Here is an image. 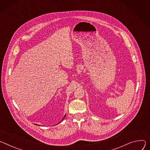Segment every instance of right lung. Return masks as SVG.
I'll return each mask as SVG.
<instances>
[{
	"label": "right lung",
	"instance_id": "1",
	"mask_svg": "<svg viewBox=\"0 0 150 150\" xmlns=\"http://www.w3.org/2000/svg\"><path fill=\"white\" fill-rule=\"evenodd\" d=\"M65 117V115H64V118H63V119H64V117ZM63 119H62V120H63ZM62 120H61V121H62Z\"/></svg>",
	"mask_w": 150,
	"mask_h": 150
}]
</instances>
